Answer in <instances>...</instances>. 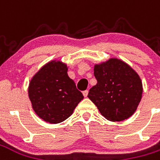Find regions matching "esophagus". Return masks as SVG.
I'll list each match as a JSON object with an SVG mask.
<instances>
[{"label":"esophagus","instance_id":"1","mask_svg":"<svg viewBox=\"0 0 160 160\" xmlns=\"http://www.w3.org/2000/svg\"><path fill=\"white\" fill-rule=\"evenodd\" d=\"M83 95H84V97H87V95H88V91L87 90L83 91Z\"/></svg>","mask_w":160,"mask_h":160}]
</instances>
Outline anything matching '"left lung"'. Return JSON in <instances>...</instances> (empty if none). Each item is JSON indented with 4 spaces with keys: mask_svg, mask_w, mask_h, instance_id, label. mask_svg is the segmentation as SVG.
<instances>
[{
    "mask_svg": "<svg viewBox=\"0 0 160 160\" xmlns=\"http://www.w3.org/2000/svg\"><path fill=\"white\" fill-rule=\"evenodd\" d=\"M97 84L87 97L102 116L111 122L127 119L136 111L142 95V82L129 65L118 58L94 66Z\"/></svg>",
    "mask_w": 160,
    "mask_h": 160,
    "instance_id": "left-lung-1",
    "label": "left lung"
}]
</instances>
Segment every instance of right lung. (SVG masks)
<instances>
[{"mask_svg":"<svg viewBox=\"0 0 160 160\" xmlns=\"http://www.w3.org/2000/svg\"><path fill=\"white\" fill-rule=\"evenodd\" d=\"M67 72L65 63L51 61L40 68L29 84L28 94L32 109L49 123L66 120L84 98Z\"/></svg>","mask_w":160,"mask_h":160,"instance_id":"1","label":"right lung"}]
</instances>
